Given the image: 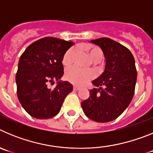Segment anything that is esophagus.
Segmentation results:
<instances>
[{
	"label": "esophagus",
	"instance_id": "1",
	"mask_svg": "<svg viewBox=\"0 0 153 153\" xmlns=\"http://www.w3.org/2000/svg\"><path fill=\"white\" fill-rule=\"evenodd\" d=\"M79 89H80V87H79V86H74V90H79Z\"/></svg>",
	"mask_w": 153,
	"mask_h": 153
}]
</instances>
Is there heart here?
<instances>
[{
    "label": "heart",
    "mask_w": 153,
    "mask_h": 153,
    "mask_svg": "<svg viewBox=\"0 0 153 153\" xmlns=\"http://www.w3.org/2000/svg\"><path fill=\"white\" fill-rule=\"evenodd\" d=\"M75 48H70L65 53L63 57V64L64 66H70L74 62V56L76 55ZM86 52L92 60L96 61L101 60L102 57V53L99 47L90 46L86 48ZM94 76V74L91 70H83L76 67H70L65 73V77L69 82L76 85H83L87 81L91 79Z\"/></svg>",
    "instance_id": "heart-1"
}]
</instances>
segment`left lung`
Here are the masks:
<instances>
[{
    "label": "left lung",
    "mask_w": 153,
    "mask_h": 153,
    "mask_svg": "<svg viewBox=\"0 0 153 153\" xmlns=\"http://www.w3.org/2000/svg\"><path fill=\"white\" fill-rule=\"evenodd\" d=\"M99 46L106 59L105 69L92 81L99 88L90 90V97L81 102L87 117L96 122L116 120L128 107L134 95L137 71L134 57L128 48L106 37L91 40Z\"/></svg>",
    "instance_id": "left-lung-1"
}]
</instances>
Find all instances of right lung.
Returning a JSON list of instances; mask_svg holds the SVG:
<instances>
[{"mask_svg": "<svg viewBox=\"0 0 153 153\" xmlns=\"http://www.w3.org/2000/svg\"><path fill=\"white\" fill-rule=\"evenodd\" d=\"M74 44L55 37H44L28 46L20 57L16 74L17 93L23 108L31 117L50 119L61 109L72 84L60 80L63 75V55ZM58 81L53 90L47 83Z\"/></svg>", "mask_w": 153, "mask_h": 153, "instance_id": "1", "label": "right lung"}]
</instances>
